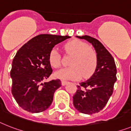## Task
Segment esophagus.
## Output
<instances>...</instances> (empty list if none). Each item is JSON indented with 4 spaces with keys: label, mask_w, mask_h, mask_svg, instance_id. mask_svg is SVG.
I'll return each mask as SVG.
<instances>
[{
    "label": "esophagus",
    "mask_w": 131,
    "mask_h": 131,
    "mask_svg": "<svg viewBox=\"0 0 131 131\" xmlns=\"http://www.w3.org/2000/svg\"><path fill=\"white\" fill-rule=\"evenodd\" d=\"M67 84H68V82H67V81H65V80L61 81V85H62V86H65V85H66Z\"/></svg>",
    "instance_id": "1"
}]
</instances>
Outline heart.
<instances>
[{"label":"heart","mask_w":131,"mask_h":131,"mask_svg":"<svg viewBox=\"0 0 131 131\" xmlns=\"http://www.w3.org/2000/svg\"><path fill=\"white\" fill-rule=\"evenodd\" d=\"M64 50L71 55L70 66L61 68L54 73L57 78L67 80H78L90 77L97 66V55L92 47L85 42L79 39H73L65 44ZM49 61L53 68H58L61 64V57L56 48L52 49L49 55Z\"/></svg>","instance_id":"1"}]
</instances>
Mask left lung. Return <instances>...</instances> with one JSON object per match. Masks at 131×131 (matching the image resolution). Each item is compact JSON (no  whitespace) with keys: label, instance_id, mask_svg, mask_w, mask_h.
<instances>
[{"label":"left lung","instance_id":"left-lung-1","mask_svg":"<svg viewBox=\"0 0 131 131\" xmlns=\"http://www.w3.org/2000/svg\"><path fill=\"white\" fill-rule=\"evenodd\" d=\"M76 37L86 40L93 45L98 62L93 75L78 86L73 104L80 112L92 114L102 111L112 94L116 81V65L113 57L98 40L88 35Z\"/></svg>","mask_w":131,"mask_h":131}]
</instances>
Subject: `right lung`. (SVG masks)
I'll return each instance as SVG.
<instances>
[{
	"label": "right lung",
	"instance_id": "right-lung-1",
	"mask_svg": "<svg viewBox=\"0 0 131 131\" xmlns=\"http://www.w3.org/2000/svg\"><path fill=\"white\" fill-rule=\"evenodd\" d=\"M71 37L42 34L29 40L17 51L12 63V94L23 109L32 113L43 112L50 106L60 80L43 81L51 74L49 61L51 50Z\"/></svg>",
	"mask_w": 131,
	"mask_h": 131
}]
</instances>
